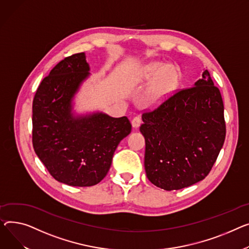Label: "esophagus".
<instances>
[{
    "instance_id": "obj_1",
    "label": "esophagus",
    "mask_w": 249,
    "mask_h": 249,
    "mask_svg": "<svg viewBox=\"0 0 249 249\" xmlns=\"http://www.w3.org/2000/svg\"><path fill=\"white\" fill-rule=\"evenodd\" d=\"M141 122H142L141 118L139 117V116H136V117L132 119L131 124H132V126H133V128H138L141 125Z\"/></svg>"
}]
</instances>
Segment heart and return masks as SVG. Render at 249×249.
<instances>
[{"label":"heart","mask_w":249,"mask_h":249,"mask_svg":"<svg viewBox=\"0 0 249 249\" xmlns=\"http://www.w3.org/2000/svg\"><path fill=\"white\" fill-rule=\"evenodd\" d=\"M143 81H152V86L147 93V100L151 104H156L166 98L175 88L178 82L176 70L169 65L155 62L143 68L141 75Z\"/></svg>","instance_id":"1"}]
</instances>
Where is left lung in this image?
<instances>
[{"instance_id":"obj_1","label":"left lung","mask_w":249,"mask_h":249,"mask_svg":"<svg viewBox=\"0 0 249 249\" xmlns=\"http://www.w3.org/2000/svg\"><path fill=\"white\" fill-rule=\"evenodd\" d=\"M144 166L151 183L178 190L203 180L223 146L226 134L220 91L207 70L193 87L175 92L142 115Z\"/></svg>"}]
</instances>
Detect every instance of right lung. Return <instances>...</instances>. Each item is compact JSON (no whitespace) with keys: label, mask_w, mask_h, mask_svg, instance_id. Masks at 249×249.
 Instances as JSON below:
<instances>
[{"label":"right lung","mask_w":249,"mask_h":249,"mask_svg":"<svg viewBox=\"0 0 249 249\" xmlns=\"http://www.w3.org/2000/svg\"><path fill=\"white\" fill-rule=\"evenodd\" d=\"M89 71L85 53L65 58L43 79L33 100L34 150L49 173L70 186L99 183L132 128L126 116L74 115L73 98Z\"/></svg>","instance_id":"add662e5"}]
</instances>
